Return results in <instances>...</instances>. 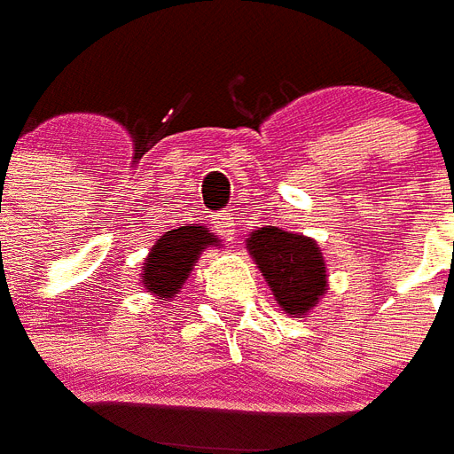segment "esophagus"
<instances>
[{"mask_svg":"<svg viewBox=\"0 0 454 454\" xmlns=\"http://www.w3.org/2000/svg\"><path fill=\"white\" fill-rule=\"evenodd\" d=\"M220 227H223V230H220V231H223V234H224V237H227V239H231V237H234V230H231V223H223V224H220Z\"/></svg>","mask_w":454,"mask_h":454,"instance_id":"obj_1","label":"esophagus"}]
</instances>
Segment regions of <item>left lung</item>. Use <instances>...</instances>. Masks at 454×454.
I'll use <instances>...</instances> for the list:
<instances>
[{
    "label": "left lung",
    "instance_id": "obj_1",
    "mask_svg": "<svg viewBox=\"0 0 454 454\" xmlns=\"http://www.w3.org/2000/svg\"><path fill=\"white\" fill-rule=\"evenodd\" d=\"M247 248L279 309L306 318L328 289V268L318 241L279 227H258L248 234Z\"/></svg>",
    "mask_w": 454,
    "mask_h": 454
}]
</instances>
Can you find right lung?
<instances>
[{
    "label": "right lung",
    "mask_w": 454,
    "mask_h": 454,
    "mask_svg": "<svg viewBox=\"0 0 454 454\" xmlns=\"http://www.w3.org/2000/svg\"><path fill=\"white\" fill-rule=\"evenodd\" d=\"M210 247H220V239L203 224L165 231L143 261V289L162 299V304L172 301L184 287L193 265L199 263L200 254Z\"/></svg>",
    "instance_id": "obj_1"
}]
</instances>
